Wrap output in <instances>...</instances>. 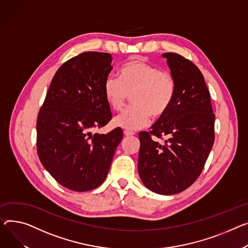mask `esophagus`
Segmentation results:
<instances>
[{"instance_id":"1","label":"esophagus","mask_w":248,"mask_h":248,"mask_svg":"<svg viewBox=\"0 0 248 248\" xmlns=\"http://www.w3.org/2000/svg\"><path fill=\"white\" fill-rule=\"evenodd\" d=\"M124 135L125 137H131V136L135 135V133H134V131H131V130L125 129V130L124 131Z\"/></svg>"}]
</instances>
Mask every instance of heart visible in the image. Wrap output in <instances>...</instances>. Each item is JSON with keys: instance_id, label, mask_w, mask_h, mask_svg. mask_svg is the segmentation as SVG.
<instances>
[{"instance_id": "obj_1", "label": "heart", "mask_w": 248, "mask_h": 248, "mask_svg": "<svg viewBox=\"0 0 248 248\" xmlns=\"http://www.w3.org/2000/svg\"><path fill=\"white\" fill-rule=\"evenodd\" d=\"M176 84L169 71L135 57L120 69V78L108 77L104 84V93L109 108L122 110L131 95L133 107L113 119V124L127 130L147 125L154 119L161 118L170 108Z\"/></svg>"}]
</instances>
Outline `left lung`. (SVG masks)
<instances>
[{"mask_svg": "<svg viewBox=\"0 0 248 248\" xmlns=\"http://www.w3.org/2000/svg\"><path fill=\"white\" fill-rule=\"evenodd\" d=\"M162 57L174 77L175 93L150 133H140L138 169L148 189L170 195L184 191L201 175L214 142L216 115L200 69L175 53ZM153 136L168 139L160 144Z\"/></svg>", "mask_w": 248, "mask_h": 248, "instance_id": "obj_1", "label": "left lung"}]
</instances>
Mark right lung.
Segmentation results:
<instances>
[{
    "instance_id": "right-lung-1",
    "label": "right lung",
    "mask_w": 248,
    "mask_h": 248,
    "mask_svg": "<svg viewBox=\"0 0 248 248\" xmlns=\"http://www.w3.org/2000/svg\"><path fill=\"white\" fill-rule=\"evenodd\" d=\"M108 53H81L55 74L37 119V152L44 168L74 191L100 186L107 177L123 130L93 135L112 118L104 84L112 70Z\"/></svg>"
}]
</instances>
